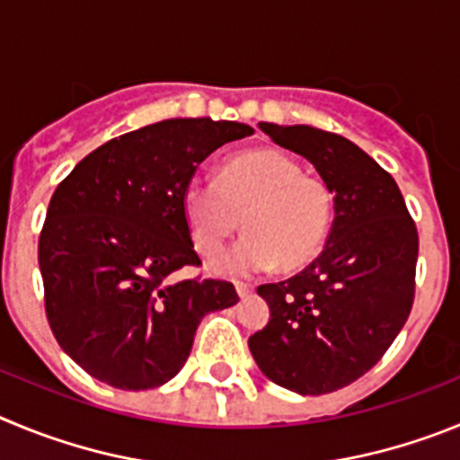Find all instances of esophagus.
Segmentation results:
<instances>
[{"label":"esophagus","mask_w":460,"mask_h":460,"mask_svg":"<svg viewBox=\"0 0 460 460\" xmlns=\"http://www.w3.org/2000/svg\"><path fill=\"white\" fill-rule=\"evenodd\" d=\"M234 284H235V291H238L240 297H247L252 291H254V287H252V284H247V281H234Z\"/></svg>","instance_id":"1"}]
</instances>
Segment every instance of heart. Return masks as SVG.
I'll list each match as a JSON object with an SVG mask.
<instances>
[{"label": "heart", "instance_id": "obj_1", "mask_svg": "<svg viewBox=\"0 0 460 460\" xmlns=\"http://www.w3.org/2000/svg\"><path fill=\"white\" fill-rule=\"evenodd\" d=\"M183 213L201 256H213L238 231L247 235L215 261L222 272L250 275L305 266L321 252L332 225L328 183L275 148H254L226 160L217 179L185 185Z\"/></svg>", "mask_w": 460, "mask_h": 460}]
</instances>
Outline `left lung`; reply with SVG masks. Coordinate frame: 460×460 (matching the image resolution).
<instances>
[{"label":"left lung","instance_id":"1","mask_svg":"<svg viewBox=\"0 0 460 460\" xmlns=\"http://www.w3.org/2000/svg\"><path fill=\"white\" fill-rule=\"evenodd\" d=\"M259 128L316 167L334 222L305 270L256 288L270 321L247 343L279 387L330 394L367 374L408 321L420 235L399 185L353 142L312 126Z\"/></svg>","mask_w":460,"mask_h":460}]
</instances>
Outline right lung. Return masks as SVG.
<instances>
[{"mask_svg":"<svg viewBox=\"0 0 460 460\" xmlns=\"http://www.w3.org/2000/svg\"><path fill=\"white\" fill-rule=\"evenodd\" d=\"M254 135L213 119H167L110 139L57 185L39 238L45 314L61 349L117 390H153L192 350L201 318L238 302L199 268L185 185L215 148Z\"/></svg>","mask_w":460,"mask_h":460,"instance_id":"obj_1","label":"right lung"}]
</instances>
